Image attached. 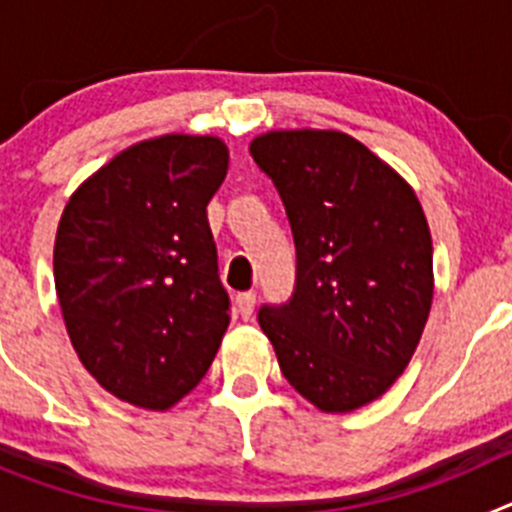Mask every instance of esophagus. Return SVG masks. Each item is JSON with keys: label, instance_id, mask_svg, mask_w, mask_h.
<instances>
[{"label": "esophagus", "instance_id": "34e87169", "mask_svg": "<svg viewBox=\"0 0 512 512\" xmlns=\"http://www.w3.org/2000/svg\"><path fill=\"white\" fill-rule=\"evenodd\" d=\"M235 307H238V312H241V318L248 320L253 315V307H256V292H241V295L235 297Z\"/></svg>", "mask_w": 512, "mask_h": 512}]
</instances>
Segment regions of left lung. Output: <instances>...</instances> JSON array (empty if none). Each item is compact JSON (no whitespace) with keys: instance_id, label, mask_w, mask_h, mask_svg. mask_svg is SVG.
Listing matches in <instances>:
<instances>
[{"instance_id":"8db88e82","label":"left lung","mask_w":512,"mask_h":512,"mask_svg":"<svg viewBox=\"0 0 512 512\" xmlns=\"http://www.w3.org/2000/svg\"><path fill=\"white\" fill-rule=\"evenodd\" d=\"M287 210L295 292L261 305L279 369L325 413L390 390L423 336L433 246L418 197L359 140L336 130H277L251 143Z\"/></svg>"}]
</instances>
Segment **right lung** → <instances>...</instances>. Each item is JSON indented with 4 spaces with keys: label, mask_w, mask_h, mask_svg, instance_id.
Wrapping results in <instances>:
<instances>
[{
    "label": "right lung",
    "mask_w": 512,
    "mask_h": 512,
    "mask_svg": "<svg viewBox=\"0 0 512 512\" xmlns=\"http://www.w3.org/2000/svg\"><path fill=\"white\" fill-rule=\"evenodd\" d=\"M228 148L161 135L117 153L61 215L53 277L71 343L104 390L166 410L210 369L230 323L207 202Z\"/></svg>",
    "instance_id": "right-lung-1"
}]
</instances>
